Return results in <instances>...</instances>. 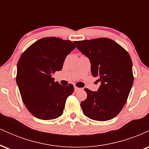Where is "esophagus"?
Wrapping results in <instances>:
<instances>
[{"mask_svg": "<svg viewBox=\"0 0 149 149\" xmlns=\"http://www.w3.org/2000/svg\"><path fill=\"white\" fill-rule=\"evenodd\" d=\"M80 90L79 88H78V87H76V86H74L75 92H77V91H78V90Z\"/></svg>", "mask_w": 149, "mask_h": 149, "instance_id": "34e87169", "label": "esophagus"}]
</instances>
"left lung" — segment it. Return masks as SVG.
<instances>
[{"label": "left lung", "instance_id": "8db88e82", "mask_svg": "<svg viewBox=\"0 0 149 149\" xmlns=\"http://www.w3.org/2000/svg\"><path fill=\"white\" fill-rule=\"evenodd\" d=\"M74 42L90 59L92 76L98 77L101 83L97 92L85 89L88 97L80 103L83 113L98 121L113 118L127 102L134 81L130 56L122 46L107 38Z\"/></svg>", "mask_w": 149, "mask_h": 149}]
</instances>
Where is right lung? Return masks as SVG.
Wrapping results in <instances>:
<instances>
[{
  "mask_svg": "<svg viewBox=\"0 0 149 149\" xmlns=\"http://www.w3.org/2000/svg\"><path fill=\"white\" fill-rule=\"evenodd\" d=\"M75 48L71 40L45 37L22 54L16 81L26 107L37 118L52 120L62 115L74 88L71 84L64 86L54 82L52 74L61 70L65 58Z\"/></svg>",
  "mask_w": 149,
  "mask_h": 149,
  "instance_id": "obj_1",
  "label": "right lung"
}]
</instances>
